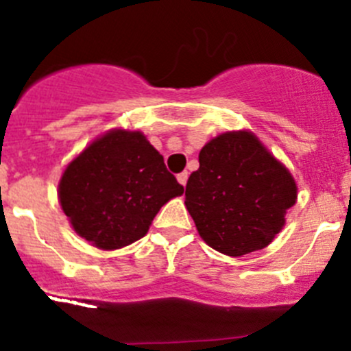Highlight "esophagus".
<instances>
[{"mask_svg": "<svg viewBox=\"0 0 351 351\" xmlns=\"http://www.w3.org/2000/svg\"><path fill=\"white\" fill-rule=\"evenodd\" d=\"M178 181L181 182L182 186H186V182H188V172H181V173H178Z\"/></svg>", "mask_w": 351, "mask_h": 351, "instance_id": "34e87169", "label": "esophagus"}]
</instances>
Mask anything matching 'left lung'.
<instances>
[{"label":"left lung","mask_w":351,"mask_h":351,"mask_svg":"<svg viewBox=\"0 0 351 351\" xmlns=\"http://www.w3.org/2000/svg\"><path fill=\"white\" fill-rule=\"evenodd\" d=\"M186 184V209L216 251L243 256L272 243L297 200L291 173L250 132L213 138Z\"/></svg>","instance_id":"obj_1"}]
</instances>
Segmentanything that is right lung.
<instances>
[{
  "mask_svg": "<svg viewBox=\"0 0 351 351\" xmlns=\"http://www.w3.org/2000/svg\"><path fill=\"white\" fill-rule=\"evenodd\" d=\"M184 188L141 132L114 130L64 170L60 202L73 230L100 250L128 246Z\"/></svg>",
  "mask_w": 351,
  "mask_h": 351,
  "instance_id": "1",
  "label": "right lung"
}]
</instances>
